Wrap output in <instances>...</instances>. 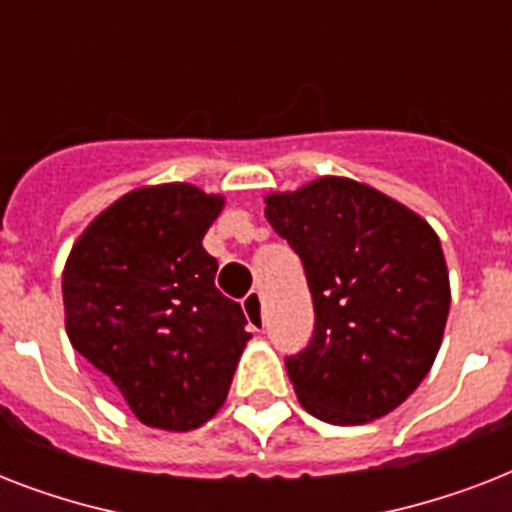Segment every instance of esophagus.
I'll use <instances>...</instances> for the list:
<instances>
[{"label":"esophagus","mask_w":512,"mask_h":512,"mask_svg":"<svg viewBox=\"0 0 512 512\" xmlns=\"http://www.w3.org/2000/svg\"><path fill=\"white\" fill-rule=\"evenodd\" d=\"M241 308H244V316L249 321V329L252 332H263L265 316H263V297L260 292H249L244 300H241Z\"/></svg>","instance_id":"1"}]
</instances>
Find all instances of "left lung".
I'll return each mask as SVG.
<instances>
[{
  "label": "left lung",
  "instance_id": "obj_1",
  "mask_svg": "<svg viewBox=\"0 0 512 512\" xmlns=\"http://www.w3.org/2000/svg\"><path fill=\"white\" fill-rule=\"evenodd\" d=\"M265 217L303 260L316 311L308 345L284 358L300 404L332 425L393 412L430 372L449 316L436 231L348 177L271 193Z\"/></svg>",
  "mask_w": 512,
  "mask_h": 512
}]
</instances>
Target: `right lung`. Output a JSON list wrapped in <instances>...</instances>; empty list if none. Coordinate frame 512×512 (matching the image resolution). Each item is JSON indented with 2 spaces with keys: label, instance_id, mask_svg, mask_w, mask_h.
<instances>
[{
  "label": "right lung",
  "instance_id": "add662e5",
  "mask_svg": "<svg viewBox=\"0 0 512 512\" xmlns=\"http://www.w3.org/2000/svg\"><path fill=\"white\" fill-rule=\"evenodd\" d=\"M220 209L196 185L138 188L100 212L66 260L68 340L151 428L204 425L252 337L201 247Z\"/></svg>",
  "mask_w": 512,
  "mask_h": 512
}]
</instances>
